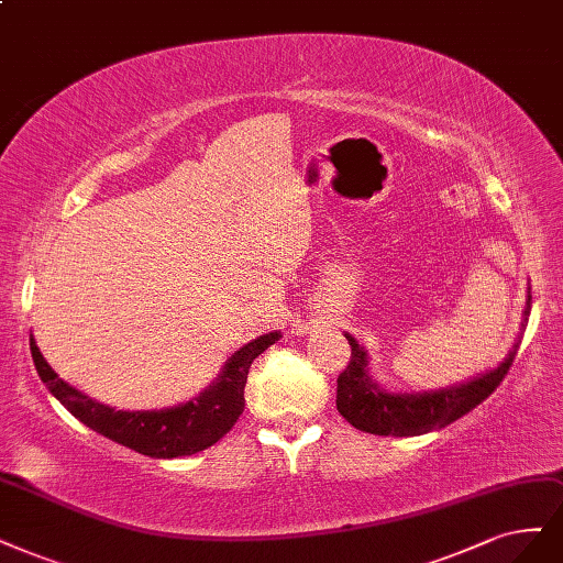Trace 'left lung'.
<instances>
[{
  "label": "left lung",
  "mask_w": 563,
  "mask_h": 563,
  "mask_svg": "<svg viewBox=\"0 0 563 563\" xmlns=\"http://www.w3.org/2000/svg\"><path fill=\"white\" fill-rule=\"evenodd\" d=\"M531 314V288L527 290V307H525V321H521L519 331L525 333ZM521 333L517 335L510 352L506 354L496 367L471 377L468 382H461L448 389L435 391H389L373 379L371 373V356H367L365 346L356 342L354 335L344 333V338L352 344V361H349L346 371L338 377V412L354 426L358 431L373 433V435H396V438H410L423 435L456 421L473 407H477L484 398L506 377L515 354L521 342Z\"/></svg>",
  "instance_id": "8db88e82"
}]
</instances>
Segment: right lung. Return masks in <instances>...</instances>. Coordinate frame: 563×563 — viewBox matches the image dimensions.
Instances as JSON below:
<instances>
[{"instance_id":"1","label":"right lung","mask_w":563,"mask_h":563,"mask_svg":"<svg viewBox=\"0 0 563 563\" xmlns=\"http://www.w3.org/2000/svg\"><path fill=\"white\" fill-rule=\"evenodd\" d=\"M279 338L282 333L273 331L240 346L225 361L219 377L205 391H200V396L174 407H163V410L137 412L115 410V407L97 402L57 377L44 354L38 352L34 335H30V352L36 373L46 384L51 396L60 400L88 429L144 456L177 459L211 448L235 426L244 412V384L249 367L258 354H263Z\"/></svg>"}]
</instances>
